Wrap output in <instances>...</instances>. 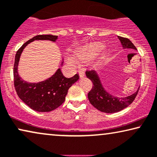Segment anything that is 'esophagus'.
I'll return each mask as SVG.
<instances>
[{"mask_svg":"<svg viewBox=\"0 0 157 157\" xmlns=\"http://www.w3.org/2000/svg\"><path fill=\"white\" fill-rule=\"evenodd\" d=\"M78 73H79V75L80 78H84L85 75V70H78Z\"/></svg>","mask_w":157,"mask_h":157,"instance_id":"esophagus-1","label":"esophagus"}]
</instances>
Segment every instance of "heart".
<instances>
[{
    "mask_svg": "<svg viewBox=\"0 0 157 157\" xmlns=\"http://www.w3.org/2000/svg\"><path fill=\"white\" fill-rule=\"evenodd\" d=\"M99 47H100V45L98 43H92L88 45L84 46L83 48H80L77 51V57L80 60L87 59L98 50ZM67 61L72 65H75L77 63L75 57L72 55H68L67 56Z\"/></svg>",
    "mask_w": 157,
    "mask_h": 157,
    "instance_id": "heart-1",
    "label": "heart"
}]
</instances>
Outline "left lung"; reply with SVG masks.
Listing matches in <instances>:
<instances>
[{
  "label": "left lung",
  "mask_w": 157,
  "mask_h": 157,
  "mask_svg": "<svg viewBox=\"0 0 157 157\" xmlns=\"http://www.w3.org/2000/svg\"><path fill=\"white\" fill-rule=\"evenodd\" d=\"M124 49H132L136 50L133 43L128 38L118 36ZM86 76L92 81L93 86L88 93V99L92 105L96 109L105 113H114L127 107L133 102L137 95L139 90L132 95L126 98H117L110 94L103 87L98 73L94 70H86Z\"/></svg>",
  "instance_id": "1"
}]
</instances>
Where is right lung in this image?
Here are the masks:
<instances>
[{"label":"right lung","instance_id":"obj_1","mask_svg":"<svg viewBox=\"0 0 157 157\" xmlns=\"http://www.w3.org/2000/svg\"><path fill=\"white\" fill-rule=\"evenodd\" d=\"M57 39V35H36L24 43L15 55L13 67L15 89L20 99L35 111L45 112L57 109L65 101L69 88L79 79L78 74L72 78H65L59 68L50 78L37 83L28 82L19 76L17 66L20 57L23 49L28 44L37 40L56 42ZM63 63V62H62V65Z\"/></svg>","mask_w":157,"mask_h":157}]
</instances>
